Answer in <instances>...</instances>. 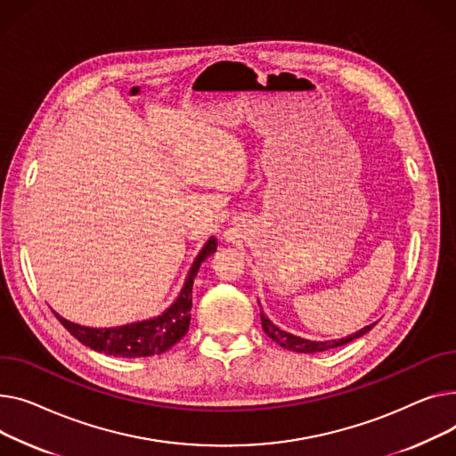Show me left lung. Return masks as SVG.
I'll list each match as a JSON object with an SVG mask.
<instances>
[{"mask_svg":"<svg viewBox=\"0 0 456 456\" xmlns=\"http://www.w3.org/2000/svg\"><path fill=\"white\" fill-rule=\"evenodd\" d=\"M261 314V326H263V331L269 335L276 344H280L281 347H285V350H290V352H297V354H316V352H326L330 350V347H338V346H344L347 342H352L362 335H366L373 326L376 324H370L366 328H362L361 331L346 337V338H338V340H326V342H316V340H307V338H302V337H297V335H290L283 330H280L276 324H273V320H269V316H266L263 311L259 313Z\"/></svg>","mask_w":456,"mask_h":456,"instance_id":"8db88e82","label":"left lung"}]
</instances>
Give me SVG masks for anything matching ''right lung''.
<instances>
[{
    "label": "right lung",
    "instance_id": "obj_1",
    "mask_svg": "<svg viewBox=\"0 0 456 456\" xmlns=\"http://www.w3.org/2000/svg\"><path fill=\"white\" fill-rule=\"evenodd\" d=\"M217 250V239L209 237L204 248L195 257L190 273H187L185 283L178 294V298L171 307H167L162 314L142 322H132L118 328H86L69 320L62 318L59 313L55 316L61 324L85 346L92 350L114 355V357H151L159 355L173 347L190 330L191 322V290L195 276L200 269L202 261Z\"/></svg>",
    "mask_w": 456,
    "mask_h": 456
}]
</instances>
